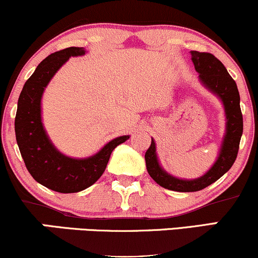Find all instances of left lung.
I'll use <instances>...</instances> for the list:
<instances>
[{
	"label": "left lung",
	"instance_id": "1",
	"mask_svg": "<svg viewBox=\"0 0 258 258\" xmlns=\"http://www.w3.org/2000/svg\"><path fill=\"white\" fill-rule=\"evenodd\" d=\"M195 70L200 74V80L221 99L226 114V133L223 137L219 157L204 175L194 180H184L168 174L160 166L156 156V145L151 138V144L145 153V163L149 175L164 188L178 192H195L206 188L221 178L231 169L237 159L239 143L243 135V114L240 110V96L237 84L229 76L222 62L209 52L191 51Z\"/></svg>",
	"mask_w": 258,
	"mask_h": 258
}]
</instances>
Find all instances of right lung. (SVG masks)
Returning <instances> with one entry per match:
<instances>
[{
  "instance_id": "obj_1",
  "label": "right lung",
  "mask_w": 258,
  "mask_h": 258,
  "mask_svg": "<svg viewBox=\"0 0 258 258\" xmlns=\"http://www.w3.org/2000/svg\"><path fill=\"white\" fill-rule=\"evenodd\" d=\"M84 54L83 48L70 46L45 57L25 83L15 115V137L27 170L40 185L61 194H74L94 185L103 174L111 151L130 138L117 137L94 156L72 159L61 154L46 135L40 115L45 86L68 58Z\"/></svg>"
}]
</instances>
